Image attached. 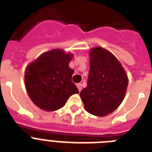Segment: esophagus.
<instances>
[{"mask_svg":"<svg viewBox=\"0 0 152 152\" xmlns=\"http://www.w3.org/2000/svg\"><path fill=\"white\" fill-rule=\"evenodd\" d=\"M77 88H78L79 91H80L82 90V88H83V85H82V83H77Z\"/></svg>","mask_w":152,"mask_h":152,"instance_id":"obj_1","label":"esophagus"}]
</instances>
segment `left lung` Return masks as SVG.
<instances>
[{
  "instance_id": "obj_1",
  "label": "left lung",
  "mask_w": 152,
  "mask_h": 152,
  "mask_svg": "<svg viewBox=\"0 0 152 152\" xmlns=\"http://www.w3.org/2000/svg\"><path fill=\"white\" fill-rule=\"evenodd\" d=\"M127 86V74L119 61L105 49H92L87 88L80 92L86 110L99 117L112 113L122 102Z\"/></svg>"
}]
</instances>
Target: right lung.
<instances>
[{"label": "right lung", "instance_id": "1", "mask_svg": "<svg viewBox=\"0 0 152 152\" xmlns=\"http://www.w3.org/2000/svg\"><path fill=\"white\" fill-rule=\"evenodd\" d=\"M73 55L57 49L46 52L30 64L25 71V86L31 99L46 111L64 106L69 96L79 93L72 81L73 69L69 63Z\"/></svg>", "mask_w": 152, "mask_h": 152}]
</instances>
